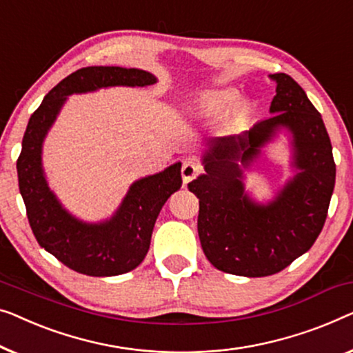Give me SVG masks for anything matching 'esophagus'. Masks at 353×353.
Instances as JSON below:
<instances>
[{
	"label": "esophagus",
	"mask_w": 353,
	"mask_h": 353,
	"mask_svg": "<svg viewBox=\"0 0 353 353\" xmlns=\"http://www.w3.org/2000/svg\"><path fill=\"white\" fill-rule=\"evenodd\" d=\"M199 172H201V167H199L192 159H186L183 162L181 175H183V181H185V185L191 180H194V178L199 175Z\"/></svg>",
	"instance_id": "obj_1"
}]
</instances>
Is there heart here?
Returning <instances> with one entry per match:
<instances>
[{
	"label": "heart",
	"instance_id": "1",
	"mask_svg": "<svg viewBox=\"0 0 353 353\" xmlns=\"http://www.w3.org/2000/svg\"><path fill=\"white\" fill-rule=\"evenodd\" d=\"M237 99L236 90L232 89H219V90H212L205 95V105L208 110L218 111L226 108L232 103L234 100Z\"/></svg>",
	"mask_w": 353,
	"mask_h": 353
}]
</instances>
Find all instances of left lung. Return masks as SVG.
<instances>
[{"label":"left lung","instance_id":"obj_1","mask_svg":"<svg viewBox=\"0 0 353 353\" xmlns=\"http://www.w3.org/2000/svg\"><path fill=\"white\" fill-rule=\"evenodd\" d=\"M275 84L269 119L240 135L212 140L205 175L188 185L199 199L197 231L203 253L223 272L245 277L277 274L304 254L320 236L334 189L336 164L321 114L303 88L285 73ZM279 125L294 134L295 163L303 170L268 208L253 204L238 180Z\"/></svg>","mask_w":353,"mask_h":353}]
</instances>
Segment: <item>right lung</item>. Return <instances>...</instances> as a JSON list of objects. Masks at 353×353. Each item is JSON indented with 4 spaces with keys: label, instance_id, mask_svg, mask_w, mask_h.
<instances>
[{
    "label": "right lung",
    "instance_id": "1",
    "mask_svg": "<svg viewBox=\"0 0 353 353\" xmlns=\"http://www.w3.org/2000/svg\"><path fill=\"white\" fill-rule=\"evenodd\" d=\"M156 78L143 70L88 66L55 85L30 117L17 159L19 189L38 243L60 263L92 277H110L135 269L145 259L152 228L167 199L181 188V164L132 185L113 218L84 224L70 216L49 191L41 168V145L65 97L108 85H150Z\"/></svg>",
    "mask_w": 353,
    "mask_h": 353
}]
</instances>
